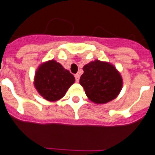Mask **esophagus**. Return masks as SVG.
<instances>
[{"instance_id": "obj_1", "label": "esophagus", "mask_w": 155, "mask_h": 155, "mask_svg": "<svg viewBox=\"0 0 155 155\" xmlns=\"http://www.w3.org/2000/svg\"><path fill=\"white\" fill-rule=\"evenodd\" d=\"M79 78H80V75L79 74H75V79H76V82H79Z\"/></svg>"}]
</instances>
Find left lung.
<instances>
[{
	"label": "left lung",
	"mask_w": 155,
	"mask_h": 155,
	"mask_svg": "<svg viewBox=\"0 0 155 155\" xmlns=\"http://www.w3.org/2000/svg\"><path fill=\"white\" fill-rule=\"evenodd\" d=\"M80 84L88 99L96 104H106L118 97L123 86L122 77L116 67L96 59L82 68Z\"/></svg>",
	"instance_id": "obj_1"
}]
</instances>
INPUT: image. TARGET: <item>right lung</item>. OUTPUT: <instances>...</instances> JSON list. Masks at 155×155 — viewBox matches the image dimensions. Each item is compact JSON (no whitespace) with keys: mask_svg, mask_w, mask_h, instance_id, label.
Masks as SVG:
<instances>
[{"mask_svg":"<svg viewBox=\"0 0 155 155\" xmlns=\"http://www.w3.org/2000/svg\"><path fill=\"white\" fill-rule=\"evenodd\" d=\"M75 82V78L54 59L42 63L36 70L34 85L42 97L56 101L64 97Z\"/></svg>","mask_w":155,"mask_h":155,"instance_id":"right-lung-1","label":"right lung"}]
</instances>
